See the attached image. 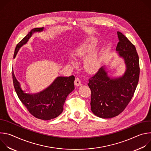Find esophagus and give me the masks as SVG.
Listing matches in <instances>:
<instances>
[{
  "instance_id": "obj_1",
  "label": "esophagus",
  "mask_w": 151,
  "mask_h": 151,
  "mask_svg": "<svg viewBox=\"0 0 151 151\" xmlns=\"http://www.w3.org/2000/svg\"><path fill=\"white\" fill-rule=\"evenodd\" d=\"M75 85H76V86H81V85H82V83H81V80L79 79V78H76L75 79Z\"/></svg>"
}]
</instances>
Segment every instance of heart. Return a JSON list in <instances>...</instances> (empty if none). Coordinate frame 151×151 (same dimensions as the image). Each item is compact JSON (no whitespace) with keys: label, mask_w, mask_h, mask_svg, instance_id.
Returning a JSON list of instances; mask_svg holds the SVG:
<instances>
[{"label":"heart","mask_w":151,"mask_h":151,"mask_svg":"<svg viewBox=\"0 0 151 151\" xmlns=\"http://www.w3.org/2000/svg\"><path fill=\"white\" fill-rule=\"evenodd\" d=\"M99 44L97 39L89 37L80 42L73 53L76 58H84L83 64L86 71L95 72L99 69L101 64V54L99 50H94ZM70 63L75 65V61L72 57L69 58Z\"/></svg>","instance_id":"b5f03b06"}]
</instances>
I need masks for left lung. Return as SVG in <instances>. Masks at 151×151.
Returning <instances> with one entry per match:
<instances>
[{
	"instance_id": "obj_1",
	"label": "left lung",
	"mask_w": 151,
	"mask_h": 151,
	"mask_svg": "<svg viewBox=\"0 0 151 151\" xmlns=\"http://www.w3.org/2000/svg\"><path fill=\"white\" fill-rule=\"evenodd\" d=\"M116 48L125 70L122 75L112 76L106 66L89 79L91 91V110L98 117L111 118L121 114L132 99L139 82V60L136 49L122 33L117 32Z\"/></svg>"
}]
</instances>
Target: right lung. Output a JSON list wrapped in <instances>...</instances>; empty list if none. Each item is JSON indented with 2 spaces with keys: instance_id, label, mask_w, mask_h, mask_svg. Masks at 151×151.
Listing matches in <instances>:
<instances>
[{
  "instance_id": "obj_1",
  "label": "right lung",
  "mask_w": 151,
  "mask_h": 151,
  "mask_svg": "<svg viewBox=\"0 0 151 151\" xmlns=\"http://www.w3.org/2000/svg\"><path fill=\"white\" fill-rule=\"evenodd\" d=\"M44 30V27L32 29L17 44L14 58L19 49L27 44L34 33ZM12 79L15 90L21 101L33 116L42 120H50L59 116L63 111V105L68 96L75 89V78L73 75L69 77L58 76L48 88L35 94L26 93L21 88L14 72Z\"/></svg>"
}]
</instances>
